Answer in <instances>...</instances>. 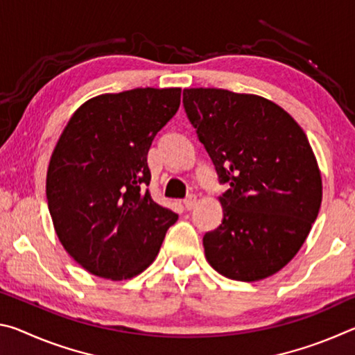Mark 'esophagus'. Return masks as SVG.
<instances>
[{"mask_svg":"<svg viewBox=\"0 0 355 355\" xmlns=\"http://www.w3.org/2000/svg\"><path fill=\"white\" fill-rule=\"evenodd\" d=\"M196 203H197V197H196L194 194L188 196V197H186V199L183 200V205H184L186 209H192V208L196 207Z\"/></svg>","mask_w":355,"mask_h":355,"instance_id":"1","label":"esophagus"}]
</instances>
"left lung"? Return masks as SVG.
<instances>
[{"instance_id":"left-lung-1","label":"left lung","mask_w":355,"mask_h":355,"mask_svg":"<svg viewBox=\"0 0 355 355\" xmlns=\"http://www.w3.org/2000/svg\"><path fill=\"white\" fill-rule=\"evenodd\" d=\"M183 106L228 188L222 224L205 233L224 277L266 279L293 260L320 213L321 172L304 130L279 105L225 89H184Z\"/></svg>"}]
</instances>
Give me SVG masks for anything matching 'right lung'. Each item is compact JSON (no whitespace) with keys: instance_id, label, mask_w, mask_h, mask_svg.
<instances>
[{"instance_id":"add662e5","label":"right lung","mask_w":355,"mask_h":355,"mask_svg":"<svg viewBox=\"0 0 355 355\" xmlns=\"http://www.w3.org/2000/svg\"><path fill=\"white\" fill-rule=\"evenodd\" d=\"M182 89H131L87 100L53 150L46 200L69 255L94 275L131 279L158 255L178 214L156 203L147 155Z\"/></svg>"}]
</instances>
